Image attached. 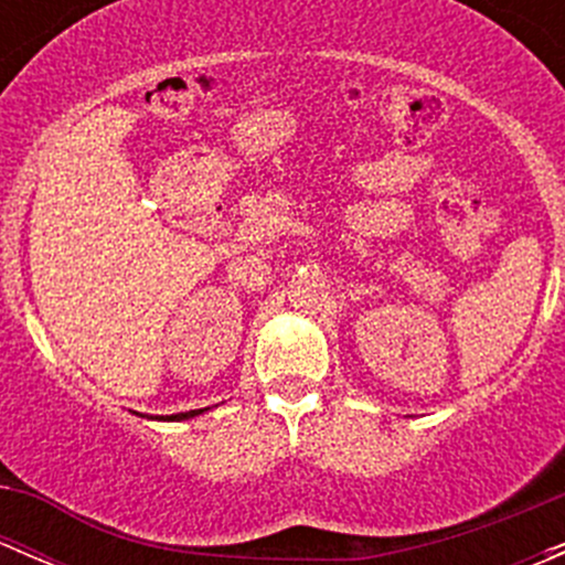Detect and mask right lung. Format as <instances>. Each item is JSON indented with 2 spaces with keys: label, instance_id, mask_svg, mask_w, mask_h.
Here are the masks:
<instances>
[{
  "label": "right lung",
  "instance_id": "1",
  "mask_svg": "<svg viewBox=\"0 0 565 565\" xmlns=\"http://www.w3.org/2000/svg\"><path fill=\"white\" fill-rule=\"evenodd\" d=\"M202 409H191V413H177V415H169L167 420H182V418H193V415H199Z\"/></svg>",
  "mask_w": 565,
  "mask_h": 565
}]
</instances>
